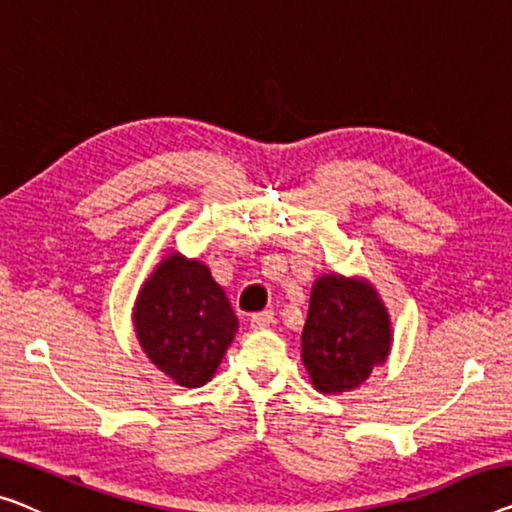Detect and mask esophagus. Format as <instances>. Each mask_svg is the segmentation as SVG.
Returning a JSON list of instances; mask_svg holds the SVG:
<instances>
[{"label":"esophagus","mask_w":512,"mask_h":512,"mask_svg":"<svg viewBox=\"0 0 512 512\" xmlns=\"http://www.w3.org/2000/svg\"><path fill=\"white\" fill-rule=\"evenodd\" d=\"M273 322V312L271 310H262V312H255L253 317H250V326H253L255 331L259 329H266Z\"/></svg>","instance_id":"esophagus-1"}]
</instances>
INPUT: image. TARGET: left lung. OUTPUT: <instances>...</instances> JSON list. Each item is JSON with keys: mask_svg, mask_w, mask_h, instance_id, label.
<instances>
[{"mask_svg": "<svg viewBox=\"0 0 512 512\" xmlns=\"http://www.w3.org/2000/svg\"><path fill=\"white\" fill-rule=\"evenodd\" d=\"M391 322L370 285L322 276L310 294L301 333L305 370L322 393L361 386L391 349Z\"/></svg>", "mask_w": 512, "mask_h": 512, "instance_id": "obj_1", "label": "left lung"}]
</instances>
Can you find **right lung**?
<instances>
[{
  "instance_id": "right-lung-1",
  "label": "right lung",
  "mask_w": 512,
  "mask_h": 512,
  "mask_svg": "<svg viewBox=\"0 0 512 512\" xmlns=\"http://www.w3.org/2000/svg\"><path fill=\"white\" fill-rule=\"evenodd\" d=\"M236 329L223 287L197 259L165 257L137 296V340L151 363L179 386L207 384Z\"/></svg>"
}]
</instances>
